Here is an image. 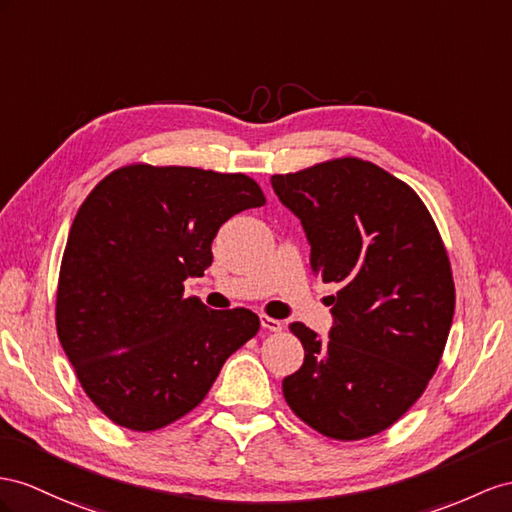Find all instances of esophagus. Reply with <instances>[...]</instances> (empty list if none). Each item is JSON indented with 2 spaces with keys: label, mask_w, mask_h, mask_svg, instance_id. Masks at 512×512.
Returning <instances> with one entry per match:
<instances>
[{
  "label": "esophagus",
  "mask_w": 512,
  "mask_h": 512,
  "mask_svg": "<svg viewBox=\"0 0 512 512\" xmlns=\"http://www.w3.org/2000/svg\"><path fill=\"white\" fill-rule=\"evenodd\" d=\"M261 326H264V329L266 331H274V333H277V331H281L283 329V324H281V320H274V318H268V316H261Z\"/></svg>",
  "instance_id": "esophagus-1"
}]
</instances>
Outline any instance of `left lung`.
Listing matches in <instances>:
<instances>
[{
    "instance_id": "obj_1",
    "label": "left lung",
    "mask_w": 512,
    "mask_h": 512,
    "mask_svg": "<svg viewBox=\"0 0 512 512\" xmlns=\"http://www.w3.org/2000/svg\"><path fill=\"white\" fill-rule=\"evenodd\" d=\"M270 183L303 225L311 272L339 287L329 337L290 326L305 363L283 378V396L326 437L378 435L422 396L448 342L454 281L441 235L404 181L357 157Z\"/></svg>"
}]
</instances>
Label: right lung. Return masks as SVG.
I'll return each mask as SVG.
<instances>
[{
    "mask_svg": "<svg viewBox=\"0 0 512 512\" xmlns=\"http://www.w3.org/2000/svg\"><path fill=\"white\" fill-rule=\"evenodd\" d=\"M266 203L246 175L147 164L86 196L64 248L56 326L77 378L114 424L157 430L190 413L259 331L248 309H207L183 281L212 266L225 222Z\"/></svg>",
    "mask_w": 512,
    "mask_h": 512,
    "instance_id": "right-lung-1",
    "label": "right lung"
}]
</instances>
